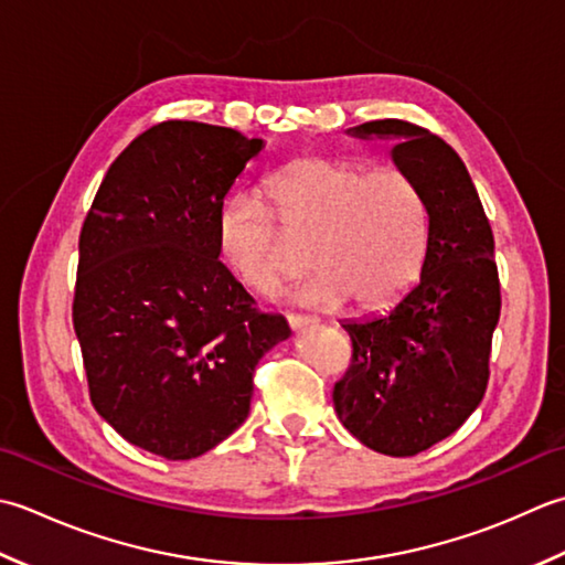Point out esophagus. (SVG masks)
Segmentation results:
<instances>
[{"instance_id": "1", "label": "esophagus", "mask_w": 565, "mask_h": 565, "mask_svg": "<svg viewBox=\"0 0 565 565\" xmlns=\"http://www.w3.org/2000/svg\"><path fill=\"white\" fill-rule=\"evenodd\" d=\"M315 317H305V315H287V324H290V329H302V327H309L315 324Z\"/></svg>"}]
</instances>
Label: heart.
<instances>
[{
  "mask_svg": "<svg viewBox=\"0 0 565 565\" xmlns=\"http://www.w3.org/2000/svg\"><path fill=\"white\" fill-rule=\"evenodd\" d=\"M431 216L417 180L397 168L359 160L305 158L266 180L263 198L238 192L216 214V246L226 270L260 297L305 268L317 275L297 299L377 312L419 278ZM294 243L290 245L289 241Z\"/></svg>",
  "mask_w": 565,
  "mask_h": 565,
  "instance_id": "1",
  "label": "heart"
}]
</instances>
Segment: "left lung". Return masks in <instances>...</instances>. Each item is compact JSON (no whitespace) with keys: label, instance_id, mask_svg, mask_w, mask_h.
<instances>
[{"label":"left lung","instance_id":"1","mask_svg":"<svg viewBox=\"0 0 565 565\" xmlns=\"http://www.w3.org/2000/svg\"><path fill=\"white\" fill-rule=\"evenodd\" d=\"M349 134L395 138L393 160L427 198L431 232L422 278L395 309L343 324L353 359L333 385V407L373 451L417 456L451 436L486 395L502 307L494 238L463 160L444 138L399 119Z\"/></svg>","mask_w":565,"mask_h":565}]
</instances>
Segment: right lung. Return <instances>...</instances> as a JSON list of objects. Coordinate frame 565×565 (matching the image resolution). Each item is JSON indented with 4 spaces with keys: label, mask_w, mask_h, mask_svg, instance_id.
I'll list each match as a JSON object with an SVG mask.
<instances>
[{
    "label": "right lung",
    "mask_w": 565,
    "mask_h": 565,
    "mask_svg": "<svg viewBox=\"0 0 565 565\" xmlns=\"http://www.w3.org/2000/svg\"><path fill=\"white\" fill-rule=\"evenodd\" d=\"M260 151L226 126L156 124L109 166L79 232L73 324L89 399L168 460L244 424L253 371L290 337L218 260L216 214Z\"/></svg>",
    "instance_id": "1"
}]
</instances>
